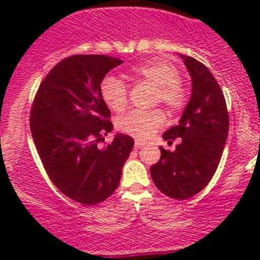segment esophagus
I'll return each mask as SVG.
<instances>
[{
    "mask_svg": "<svg viewBox=\"0 0 260 260\" xmlns=\"http://www.w3.org/2000/svg\"><path fill=\"white\" fill-rule=\"evenodd\" d=\"M143 146H145V142H142V141H140V140L135 141V148L136 149H141Z\"/></svg>",
    "mask_w": 260,
    "mask_h": 260,
    "instance_id": "34e87169",
    "label": "esophagus"
}]
</instances>
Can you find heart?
I'll return each mask as SVG.
<instances>
[{
	"instance_id": "heart-1",
	"label": "heart",
	"mask_w": 260,
	"mask_h": 260,
	"mask_svg": "<svg viewBox=\"0 0 260 260\" xmlns=\"http://www.w3.org/2000/svg\"><path fill=\"white\" fill-rule=\"evenodd\" d=\"M131 73L136 78L156 86L153 103L164 104L170 113L181 111L186 103V91L180 83V72L165 60H151L135 65ZM104 103L114 112L124 111L128 103V86L122 79L108 75L101 83ZM166 117L161 109L132 111L117 119L120 132L138 140H147L164 125Z\"/></svg>"
}]
</instances>
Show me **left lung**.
I'll return each instance as SVG.
<instances>
[{"instance_id":"1","label":"left lung","mask_w":260,"mask_h":260,"mask_svg":"<svg viewBox=\"0 0 260 260\" xmlns=\"http://www.w3.org/2000/svg\"><path fill=\"white\" fill-rule=\"evenodd\" d=\"M191 77V96L179 124L164 133L174 152L161 149V158L151 166L152 180L161 192L186 200L200 192L214 176L229 133V114L224 94L210 70L196 59L180 55Z\"/></svg>"}]
</instances>
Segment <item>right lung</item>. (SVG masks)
Here are the masks:
<instances>
[{
  "instance_id": "add662e5",
  "label": "right lung",
  "mask_w": 260,
  "mask_h": 260,
  "mask_svg": "<svg viewBox=\"0 0 260 260\" xmlns=\"http://www.w3.org/2000/svg\"><path fill=\"white\" fill-rule=\"evenodd\" d=\"M107 55H73L55 65L34 99L30 128L46 174L72 200L96 205L118 187L135 141L115 135L111 111L101 95L107 73L122 64Z\"/></svg>"
}]
</instances>
